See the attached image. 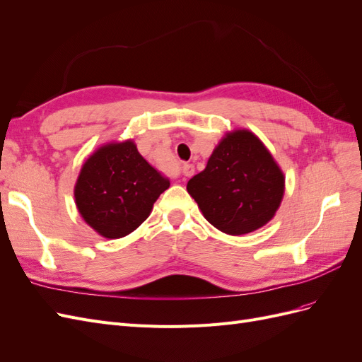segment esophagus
I'll return each mask as SVG.
<instances>
[{"instance_id":"esophagus-1","label":"esophagus","mask_w":362,"mask_h":362,"mask_svg":"<svg viewBox=\"0 0 362 362\" xmlns=\"http://www.w3.org/2000/svg\"><path fill=\"white\" fill-rule=\"evenodd\" d=\"M193 173H194V168L192 166V164H185V166L182 168V175H184V177H192Z\"/></svg>"}]
</instances>
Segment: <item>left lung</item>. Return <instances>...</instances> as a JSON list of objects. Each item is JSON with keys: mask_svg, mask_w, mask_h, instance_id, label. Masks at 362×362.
Segmentation results:
<instances>
[{"mask_svg": "<svg viewBox=\"0 0 362 362\" xmlns=\"http://www.w3.org/2000/svg\"><path fill=\"white\" fill-rule=\"evenodd\" d=\"M284 184V173L262 141L247 129H235L187 182V192L218 231L243 235L272 221Z\"/></svg>", "mask_w": 362, "mask_h": 362, "instance_id": "8db88e82", "label": "left lung"}]
</instances>
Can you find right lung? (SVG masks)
Returning a JSON list of instances; mask_svg holds the SVG:
<instances>
[{"label": "right lung", "mask_w": 362, "mask_h": 362, "mask_svg": "<svg viewBox=\"0 0 362 362\" xmlns=\"http://www.w3.org/2000/svg\"><path fill=\"white\" fill-rule=\"evenodd\" d=\"M169 185L127 140L107 144L86 160L74 196L87 225L105 238H120L146 221Z\"/></svg>", "instance_id": "add662e5"}]
</instances>
